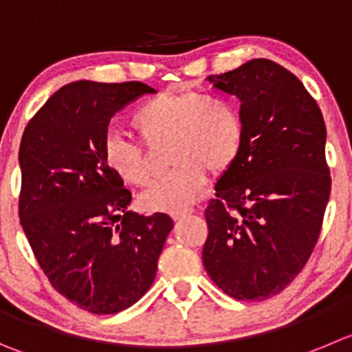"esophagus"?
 I'll return each mask as SVG.
<instances>
[{
    "label": "esophagus",
    "mask_w": 352,
    "mask_h": 352,
    "mask_svg": "<svg viewBox=\"0 0 352 352\" xmlns=\"http://www.w3.org/2000/svg\"><path fill=\"white\" fill-rule=\"evenodd\" d=\"M193 210L192 209H176V210H170V217H173L174 221H178V219H183V217L190 216Z\"/></svg>",
    "instance_id": "1"
}]
</instances>
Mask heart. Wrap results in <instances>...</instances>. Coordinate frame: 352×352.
<instances>
[{
	"label": "heart",
	"mask_w": 352,
	"mask_h": 352,
	"mask_svg": "<svg viewBox=\"0 0 352 352\" xmlns=\"http://www.w3.org/2000/svg\"><path fill=\"white\" fill-rule=\"evenodd\" d=\"M143 143H167L173 169L143 195L152 210H176L204 193L209 173H228L245 145V120L236 103L202 91H164L146 100L131 116ZM105 166L133 186H148L155 170L140 142L109 133L102 143Z\"/></svg>",
	"instance_id": "1"
}]
</instances>
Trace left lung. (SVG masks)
<instances>
[{"label":"left lung","instance_id":"8db88e82","mask_svg":"<svg viewBox=\"0 0 352 352\" xmlns=\"http://www.w3.org/2000/svg\"><path fill=\"white\" fill-rule=\"evenodd\" d=\"M207 79L242 102L245 145L204 212V266L224 294L264 300L296 280L320 239L332 188L327 128L316 100L273 60Z\"/></svg>","mask_w":352,"mask_h":352}]
</instances>
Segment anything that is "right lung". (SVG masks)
Segmentation results:
<instances>
[{
  "label": "right lung",
  "instance_id": "right-lung-1",
  "mask_svg": "<svg viewBox=\"0 0 352 352\" xmlns=\"http://www.w3.org/2000/svg\"><path fill=\"white\" fill-rule=\"evenodd\" d=\"M155 89L138 81L65 85L34 113L19 150V217L43 273L65 299L116 314L152 287L174 223L129 212L102 143L116 112Z\"/></svg>",
  "mask_w": 352,
  "mask_h": 352
}]
</instances>
